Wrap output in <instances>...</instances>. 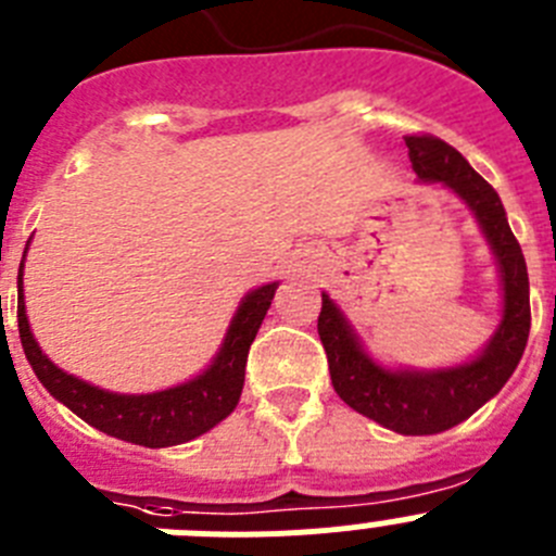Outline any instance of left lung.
<instances>
[{
	"instance_id": "left-lung-1",
	"label": "left lung",
	"mask_w": 556,
	"mask_h": 556,
	"mask_svg": "<svg viewBox=\"0 0 556 556\" xmlns=\"http://www.w3.org/2000/svg\"><path fill=\"white\" fill-rule=\"evenodd\" d=\"M406 147L417 180L459 198L490 244L498 267V326L476 356L434 370L384 365L370 356L356 328L328 292H323L317 331L326 348L333 390L351 409L397 434L424 437L454 429L498 395L523 356L532 314L527 262L493 186L454 147L434 136H406Z\"/></svg>"
}]
</instances>
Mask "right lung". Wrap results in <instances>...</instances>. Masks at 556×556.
Wrapping results in <instances>:
<instances>
[{
	"label": "right lung",
	"instance_id": "add662e5",
	"mask_svg": "<svg viewBox=\"0 0 556 556\" xmlns=\"http://www.w3.org/2000/svg\"><path fill=\"white\" fill-rule=\"evenodd\" d=\"M275 289H278V281H269L244 294L225 331L223 345L203 372L184 384L159 392H141V395H125V392L88 384L83 378L61 370L41 351L29 328L27 306H24V258L18 267V337L38 381L47 387L49 395L68 406L80 420L125 443L144 445V448H169V445L189 443L194 437L205 434L236 409L244 387L248 351L262 328Z\"/></svg>",
	"mask_w": 556,
	"mask_h": 556
}]
</instances>
